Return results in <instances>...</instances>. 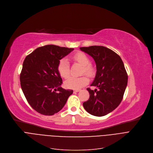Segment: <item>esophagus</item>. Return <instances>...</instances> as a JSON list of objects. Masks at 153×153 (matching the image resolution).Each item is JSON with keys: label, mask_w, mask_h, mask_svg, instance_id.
Listing matches in <instances>:
<instances>
[{"label": "esophagus", "mask_w": 153, "mask_h": 153, "mask_svg": "<svg viewBox=\"0 0 153 153\" xmlns=\"http://www.w3.org/2000/svg\"><path fill=\"white\" fill-rule=\"evenodd\" d=\"M79 90H80L79 89H76V90H74V91L75 93H76V92L79 91Z\"/></svg>", "instance_id": "1"}]
</instances>
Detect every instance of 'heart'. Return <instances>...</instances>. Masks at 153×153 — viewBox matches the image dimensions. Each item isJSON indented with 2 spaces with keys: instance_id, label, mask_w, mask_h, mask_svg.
Instances as JSON below:
<instances>
[{
  "instance_id": "obj_1",
  "label": "heart",
  "mask_w": 153,
  "mask_h": 153,
  "mask_svg": "<svg viewBox=\"0 0 153 153\" xmlns=\"http://www.w3.org/2000/svg\"><path fill=\"white\" fill-rule=\"evenodd\" d=\"M71 59L82 65L81 74H85L88 76H92L94 73V67L90 63L89 57L83 52H79L71 56ZM58 71L63 78H66L68 76L70 73V67L68 60L66 59H62L59 61L58 65ZM89 82V79L85 75L79 77L70 76L64 85L67 88L78 89L86 85Z\"/></svg>"
}]
</instances>
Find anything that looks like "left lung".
Segmentation results:
<instances>
[{
    "instance_id": "8db88e82",
    "label": "left lung",
    "mask_w": 153,
    "mask_h": 153,
    "mask_svg": "<svg viewBox=\"0 0 153 153\" xmlns=\"http://www.w3.org/2000/svg\"><path fill=\"white\" fill-rule=\"evenodd\" d=\"M90 55L97 66V73L91 86L98 90L88 88V101L83 103L85 110L95 116H103L118 106L123 100L128 84V75L121 57L113 50L103 46L80 47Z\"/></svg>"
}]
</instances>
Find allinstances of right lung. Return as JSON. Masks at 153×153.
Returning a JSON list of instances; mask_svg holds the SVG:
<instances>
[{"label": "right lung", "instance_id": "obj_1", "mask_svg": "<svg viewBox=\"0 0 153 153\" xmlns=\"http://www.w3.org/2000/svg\"><path fill=\"white\" fill-rule=\"evenodd\" d=\"M74 48L48 45L35 49L24 61L20 75L22 90L32 108L51 116L60 111L72 94V90L62 88L58 65Z\"/></svg>", "mask_w": 153, "mask_h": 153}]
</instances>
